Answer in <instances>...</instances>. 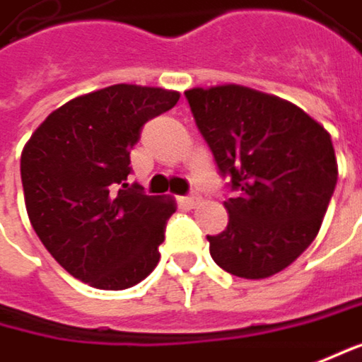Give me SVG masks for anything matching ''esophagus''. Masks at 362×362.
I'll use <instances>...</instances> for the list:
<instances>
[{
  "label": "esophagus",
  "instance_id": "obj_1",
  "mask_svg": "<svg viewBox=\"0 0 362 362\" xmlns=\"http://www.w3.org/2000/svg\"><path fill=\"white\" fill-rule=\"evenodd\" d=\"M187 208H194V206H197V202H199V195L197 194H192V195H187V197H183L181 199Z\"/></svg>",
  "mask_w": 362,
  "mask_h": 362
}]
</instances>
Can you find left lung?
Here are the masks:
<instances>
[{"label":"left lung","mask_w":362,"mask_h":362,"mask_svg":"<svg viewBox=\"0 0 362 362\" xmlns=\"http://www.w3.org/2000/svg\"><path fill=\"white\" fill-rule=\"evenodd\" d=\"M195 125L235 197L208 237L222 270L262 280L313 243L338 181L332 138L297 105L239 84L185 90Z\"/></svg>","instance_id":"8db88e82"}]
</instances>
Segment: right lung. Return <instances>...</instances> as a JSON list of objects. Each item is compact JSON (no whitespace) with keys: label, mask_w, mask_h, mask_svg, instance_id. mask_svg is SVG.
I'll use <instances>...</instances> for the list:
<instances>
[{"label":"right lung","mask_w":362,"mask_h":362,"mask_svg":"<svg viewBox=\"0 0 362 362\" xmlns=\"http://www.w3.org/2000/svg\"><path fill=\"white\" fill-rule=\"evenodd\" d=\"M179 92L115 84L67 100L20 156L24 204L40 243L74 278L123 291L156 268L170 197L129 185V150L142 125L173 109Z\"/></svg>","instance_id":"add662e5"}]
</instances>
